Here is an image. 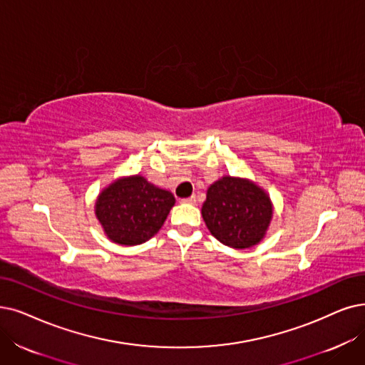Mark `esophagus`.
<instances>
[{"mask_svg": "<svg viewBox=\"0 0 365 365\" xmlns=\"http://www.w3.org/2000/svg\"><path fill=\"white\" fill-rule=\"evenodd\" d=\"M181 202H182V203H192V205H193V203H196V196H190V197H185V199H182Z\"/></svg>", "mask_w": 365, "mask_h": 365, "instance_id": "esophagus-1", "label": "esophagus"}]
</instances>
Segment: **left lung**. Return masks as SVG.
I'll list each match as a JSON object with an SVG mask.
<instances>
[{"mask_svg": "<svg viewBox=\"0 0 365 365\" xmlns=\"http://www.w3.org/2000/svg\"><path fill=\"white\" fill-rule=\"evenodd\" d=\"M202 217L211 235L222 244L249 249L264 238L272 218V205L256 184L223 177L208 188Z\"/></svg>", "mask_w": 365, "mask_h": 365, "instance_id": "8db88e82", "label": "left lung"}]
</instances>
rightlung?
Masks as SVG:
<instances>
[{"label": "right lung", "mask_w": 365, "mask_h": 365, "mask_svg": "<svg viewBox=\"0 0 365 365\" xmlns=\"http://www.w3.org/2000/svg\"><path fill=\"white\" fill-rule=\"evenodd\" d=\"M173 203L170 192L136 175L105 188L96 202V215L109 240L121 245H138L155 235Z\"/></svg>", "instance_id": "obj_1"}]
</instances>
